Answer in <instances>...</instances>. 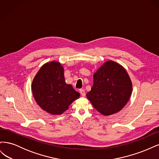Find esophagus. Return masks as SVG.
Here are the masks:
<instances>
[{
	"mask_svg": "<svg viewBox=\"0 0 159 159\" xmlns=\"http://www.w3.org/2000/svg\"><path fill=\"white\" fill-rule=\"evenodd\" d=\"M80 94L81 95V96H82V97H84V96L85 95V90H84V89H80Z\"/></svg>",
	"mask_w": 159,
	"mask_h": 159,
	"instance_id": "1",
	"label": "esophagus"
}]
</instances>
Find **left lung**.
Masks as SVG:
<instances>
[{
	"mask_svg": "<svg viewBox=\"0 0 159 159\" xmlns=\"http://www.w3.org/2000/svg\"><path fill=\"white\" fill-rule=\"evenodd\" d=\"M132 91V82L126 70L109 60L93 74V85L86 97L98 112L107 116L125 106Z\"/></svg>",
	"mask_w": 159,
	"mask_h": 159,
	"instance_id": "left-lung-1",
	"label": "left lung"
}]
</instances>
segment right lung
<instances>
[{"label": "right lung", "mask_w": 159, "mask_h": 159, "mask_svg": "<svg viewBox=\"0 0 159 159\" xmlns=\"http://www.w3.org/2000/svg\"><path fill=\"white\" fill-rule=\"evenodd\" d=\"M32 94L36 102L47 113L60 115L80 94L70 84L66 83L64 67L52 61L43 65L32 83Z\"/></svg>", "instance_id": "1"}]
</instances>
